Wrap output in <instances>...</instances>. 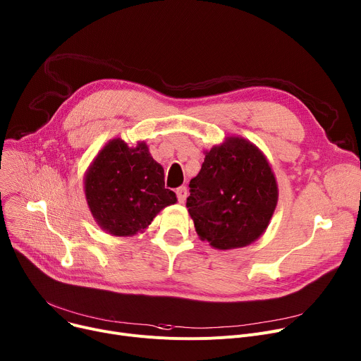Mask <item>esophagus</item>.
Returning a JSON list of instances; mask_svg holds the SVG:
<instances>
[{"mask_svg":"<svg viewBox=\"0 0 361 361\" xmlns=\"http://www.w3.org/2000/svg\"><path fill=\"white\" fill-rule=\"evenodd\" d=\"M185 197H187V188L183 185V187H178L177 188V199L180 203H184L185 202Z\"/></svg>","mask_w":361,"mask_h":361,"instance_id":"1","label":"esophagus"}]
</instances>
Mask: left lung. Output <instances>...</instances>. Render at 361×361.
Segmentation results:
<instances>
[{
	"mask_svg": "<svg viewBox=\"0 0 361 361\" xmlns=\"http://www.w3.org/2000/svg\"><path fill=\"white\" fill-rule=\"evenodd\" d=\"M188 187L185 206L199 238L221 251L255 243L279 200L269 159L241 136H228L206 151L202 170Z\"/></svg>",
	"mask_w": 361,
	"mask_h": 361,
	"instance_id": "left-lung-1",
	"label": "left lung"
}]
</instances>
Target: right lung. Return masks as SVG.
<instances>
[{"instance_id":"obj_1","label":"right lung","mask_w":361,"mask_h":361,"mask_svg":"<svg viewBox=\"0 0 361 361\" xmlns=\"http://www.w3.org/2000/svg\"><path fill=\"white\" fill-rule=\"evenodd\" d=\"M84 193L94 221L113 236L143 232L164 207L177 203L147 143L129 147L120 137L109 140L90 164Z\"/></svg>"}]
</instances>
